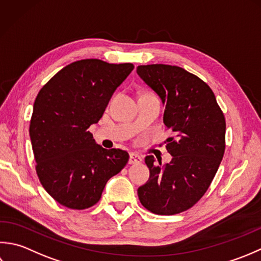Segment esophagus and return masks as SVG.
Wrapping results in <instances>:
<instances>
[{"instance_id": "1", "label": "esophagus", "mask_w": 261, "mask_h": 261, "mask_svg": "<svg viewBox=\"0 0 261 261\" xmlns=\"http://www.w3.org/2000/svg\"><path fill=\"white\" fill-rule=\"evenodd\" d=\"M143 161L141 155H138L136 153H130L129 154V164H138Z\"/></svg>"}]
</instances>
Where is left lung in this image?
Returning a JSON list of instances; mask_svg holds the SVG:
<instances>
[{"label":"left lung","instance_id":"1","mask_svg":"<svg viewBox=\"0 0 261 261\" xmlns=\"http://www.w3.org/2000/svg\"><path fill=\"white\" fill-rule=\"evenodd\" d=\"M140 77L166 106L163 123L172 129L166 166L145 158L150 178L137 189L146 210L174 215L203 197L214 179L225 150V118L212 89L185 68L164 64L140 65Z\"/></svg>","mask_w":261,"mask_h":261}]
</instances>
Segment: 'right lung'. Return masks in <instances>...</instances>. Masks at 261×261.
Masks as SVG:
<instances>
[{"instance_id":"obj_1","label":"right lung","mask_w":261,"mask_h":261,"mask_svg":"<svg viewBox=\"0 0 261 261\" xmlns=\"http://www.w3.org/2000/svg\"><path fill=\"white\" fill-rule=\"evenodd\" d=\"M134 68L132 63L81 60L56 73L35 100L29 134L42 187L61 205L97 204L128 153L106 150L88 129L102 117L111 95Z\"/></svg>"}]
</instances>
